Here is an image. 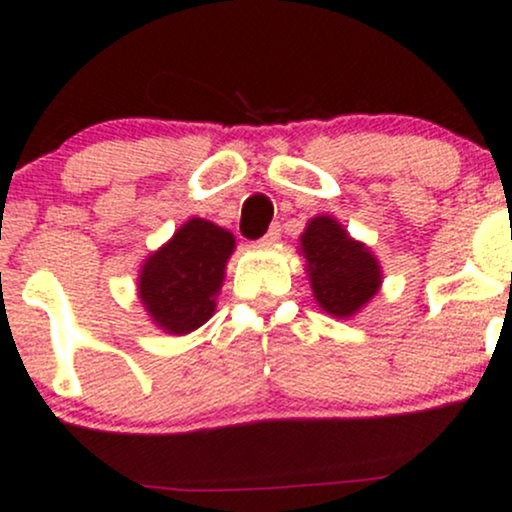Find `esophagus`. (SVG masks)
<instances>
[{
  "mask_svg": "<svg viewBox=\"0 0 512 512\" xmlns=\"http://www.w3.org/2000/svg\"><path fill=\"white\" fill-rule=\"evenodd\" d=\"M279 238H282V228L279 226H272L265 233V238H262V243L265 245H274V243H279Z\"/></svg>",
  "mask_w": 512,
  "mask_h": 512,
  "instance_id": "1",
  "label": "esophagus"
}]
</instances>
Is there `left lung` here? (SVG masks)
Wrapping results in <instances>:
<instances>
[{
  "label": "left lung",
  "mask_w": 512,
  "mask_h": 512,
  "mask_svg": "<svg viewBox=\"0 0 512 512\" xmlns=\"http://www.w3.org/2000/svg\"><path fill=\"white\" fill-rule=\"evenodd\" d=\"M301 252L313 296L330 316H355L379 291V260L367 245L350 238L335 218H311L301 235Z\"/></svg>",
  "instance_id": "1"
}]
</instances>
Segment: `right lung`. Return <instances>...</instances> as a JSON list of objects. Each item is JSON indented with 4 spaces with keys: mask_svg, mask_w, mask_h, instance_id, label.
Here are the masks:
<instances>
[{
    "mask_svg": "<svg viewBox=\"0 0 512 512\" xmlns=\"http://www.w3.org/2000/svg\"><path fill=\"white\" fill-rule=\"evenodd\" d=\"M233 250V233L192 218L143 262L138 296L157 328L187 335L213 316Z\"/></svg>",
    "mask_w": 512,
    "mask_h": 512,
    "instance_id": "add662e5",
    "label": "right lung"
}]
</instances>
